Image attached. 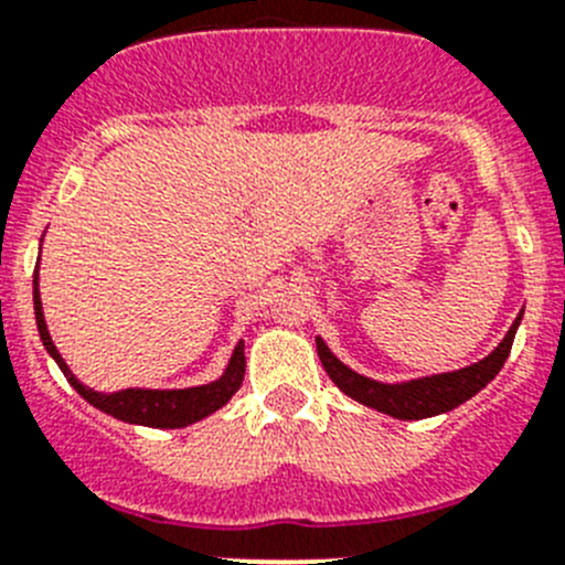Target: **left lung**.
Segmentation results:
<instances>
[{
	"label": "left lung",
	"mask_w": 565,
	"mask_h": 565,
	"mask_svg": "<svg viewBox=\"0 0 565 565\" xmlns=\"http://www.w3.org/2000/svg\"><path fill=\"white\" fill-rule=\"evenodd\" d=\"M521 318H524V309H521L519 318L513 320V326H510V331L504 334V340L499 342L484 360L473 362V365L468 367H460V371L435 373V376L409 379V382L384 384L376 382V379H367L362 376V373L351 371V367L342 365V362L331 354L329 345H326L320 337L318 356L320 362H323L326 373L331 376V382H334L342 393L351 395L354 402L365 404V407L371 409H379V413L384 415H393V418L398 420H420L460 407V404H466L471 395H477L484 384L497 379L504 360L510 356V348H513Z\"/></svg>",
	"instance_id": "1"
}]
</instances>
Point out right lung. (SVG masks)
Listing matches in <instances>:
<instances>
[{
  "label": "right lung",
  "instance_id": "obj_1",
  "mask_svg": "<svg viewBox=\"0 0 565 565\" xmlns=\"http://www.w3.org/2000/svg\"><path fill=\"white\" fill-rule=\"evenodd\" d=\"M33 303H35V323H39L41 342H44L46 354L57 362V367L63 371V376L68 379V384L77 390V393L86 398L92 407L103 409L105 415H114V418L125 420V424H139V426H152V429H181V426L194 424V420H203L205 415L217 413L220 407L231 402V395L242 387V379H245V342H236L234 354H231L228 367L223 371V376L214 379L209 384H200V387H183V390H145V387H128L119 390V393H97V390L86 387L75 373L68 371L66 360L61 356V351L52 342L50 329H46L44 320V307H41V292H39V270L33 276Z\"/></svg>",
  "mask_w": 565,
  "mask_h": 565
}]
</instances>
